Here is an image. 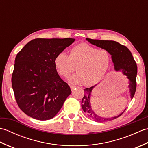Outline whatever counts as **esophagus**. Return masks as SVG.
Here are the masks:
<instances>
[{
  "instance_id": "34e87169",
  "label": "esophagus",
  "mask_w": 148,
  "mask_h": 148,
  "mask_svg": "<svg viewBox=\"0 0 148 148\" xmlns=\"http://www.w3.org/2000/svg\"><path fill=\"white\" fill-rule=\"evenodd\" d=\"M70 87H71V89L72 91H73L75 88H77L76 86H74V85H71Z\"/></svg>"
}]
</instances>
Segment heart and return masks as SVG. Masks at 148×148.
I'll list each match as a JSON object with an SVG mask.
<instances>
[{"instance_id":"1","label":"heart","mask_w":148,"mask_h":148,"mask_svg":"<svg viewBox=\"0 0 148 148\" xmlns=\"http://www.w3.org/2000/svg\"><path fill=\"white\" fill-rule=\"evenodd\" d=\"M54 63L58 74L64 77H67L77 69V73L69 78L70 82L94 85L106 74L111 64V56L106 50L81 43L72 47L69 55L65 52L58 53Z\"/></svg>"}]
</instances>
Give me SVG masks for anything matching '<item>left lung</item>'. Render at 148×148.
<instances>
[{"label":"left lung","instance_id":"1","mask_svg":"<svg viewBox=\"0 0 148 148\" xmlns=\"http://www.w3.org/2000/svg\"><path fill=\"white\" fill-rule=\"evenodd\" d=\"M86 40L92 45L106 50L111 55L114 70L116 72H121V73L126 76L128 80V87L129 88L130 98L132 99L136 90L137 67L130 50L126 46H123L114 40H103L88 38H86ZM96 86L97 84L88 88L84 89V95L81 101V106L88 117L97 122L108 121L119 117L126 109L119 115L111 118L103 117L101 115H99L95 110H93L90 102L91 95L93 88Z\"/></svg>","mask_w":148,"mask_h":148}]
</instances>
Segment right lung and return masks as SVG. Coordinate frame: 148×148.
Returning <instances> with one entry per match:
<instances>
[{
  "label": "right lung",
  "mask_w": 148,
  "mask_h": 148,
  "mask_svg": "<svg viewBox=\"0 0 148 148\" xmlns=\"http://www.w3.org/2000/svg\"><path fill=\"white\" fill-rule=\"evenodd\" d=\"M75 39H36L16 56L12 86L19 108L30 117L48 120L56 115L71 93L55 65L58 53Z\"/></svg>",
  "instance_id": "right-lung-1"
}]
</instances>
